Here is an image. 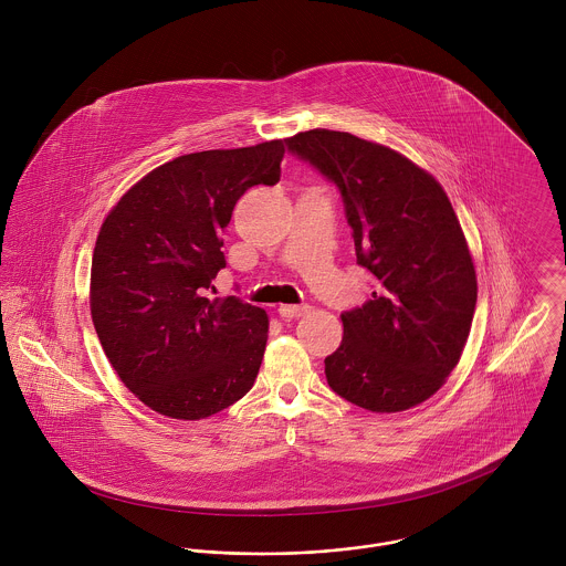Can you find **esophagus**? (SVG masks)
<instances>
[{
	"label": "esophagus",
	"mask_w": 566,
	"mask_h": 566,
	"mask_svg": "<svg viewBox=\"0 0 566 566\" xmlns=\"http://www.w3.org/2000/svg\"><path fill=\"white\" fill-rule=\"evenodd\" d=\"M310 307L307 305H281L279 307V316L285 318V321H294V318H301L303 314H307Z\"/></svg>",
	"instance_id": "34e87169"
}]
</instances>
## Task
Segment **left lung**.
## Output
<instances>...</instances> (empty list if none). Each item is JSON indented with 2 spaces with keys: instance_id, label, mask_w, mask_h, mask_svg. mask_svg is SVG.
Here are the masks:
<instances>
[{
  "instance_id": "1",
  "label": "left lung",
  "mask_w": 566,
  "mask_h": 566,
  "mask_svg": "<svg viewBox=\"0 0 566 566\" xmlns=\"http://www.w3.org/2000/svg\"><path fill=\"white\" fill-rule=\"evenodd\" d=\"M285 144L337 187L357 263L375 276L370 301L342 314V344L324 359L331 390L388 413L427 401L458 366L478 305L475 265L444 189L350 133L314 128Z\"/></svg>"
}]
</instances>
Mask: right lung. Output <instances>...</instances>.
Wrapping results in <instances>:
<instances>
[{
  "instance_id": "add662e5",
  "label": "right lung",
  "mask_w": 566,
  "mask_h": 566,
  "mask_svg": "<svg viewBox=\"0 0 566 566\" xmlns=\"http://www.w3.org/2000/svg\"><path fill=\"white\" fill-rule=\"evenodd\" d=\"M285 142L178 157L106 216L91 263V318L124 386L163 416L200 420L252 388L268 316L209 298L222 233L254 185H276Z\"/></svg>"
}]
</instances>
